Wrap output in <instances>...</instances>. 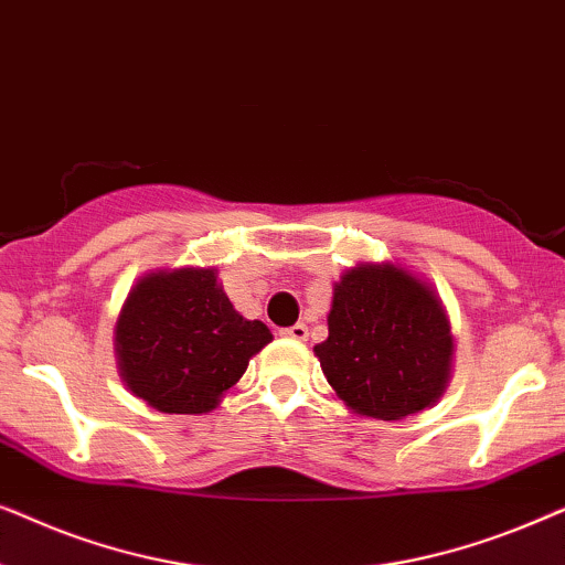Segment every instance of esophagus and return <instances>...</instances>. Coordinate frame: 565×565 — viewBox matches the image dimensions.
Returning a JSON list of instances; mask_svg holds the SVG:
<instances>
[{"instance_id": "obj_1", "label": "esophagus", "mask_w": 565, "mask_h": 565, "mask_svg": "<svg viewBox=\"0 0 565 565\" xmlns=\"http://www.w3.org/2000/svg\"><path fill=\"white\" fill-rule=\"evenodd\" d=\"M282 337L296 339V342H306V339H308V327H306V323H296V327L282 329Z\"/></svg>"}]
</instances>
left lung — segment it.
<instances>
[{
  "instance_id": "8db88e82",
  "label": "left lung",
  "mask_w": 565,
  "mask_h": 565,
  "mask_svg": "<svg viewBox=\"0 0 565 565\" xmlns=\"http://www.w3.org/2000/svg\"><path fill=\"white\" fill-rule=\"evenodd\" d=\"M327 321L329 337L313 354L352 414L406 419L435 406L450 383V316L437 290L398 262L344 269Z\"/></svg>"
}]
</instances>
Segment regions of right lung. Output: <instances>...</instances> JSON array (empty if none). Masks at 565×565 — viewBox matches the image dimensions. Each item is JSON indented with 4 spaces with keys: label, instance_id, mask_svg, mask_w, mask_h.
<instances>
[{
    "label": "right lung",
    "instance_id": "1",
    "mask_svg": "<svg viewBox=\"0 0 565 565\" xmlns=\"http://www.w3.org/2000/svg\"><path fill=\"white\" fill-rule=\"evenodd\" d=\"M273 342L236 311L215 267L143 275L115 321V360L126 388L161 414H207Z\"/></svg>",
    "mask_w": 565,
    "mask_h": 565
}]
</instances>
